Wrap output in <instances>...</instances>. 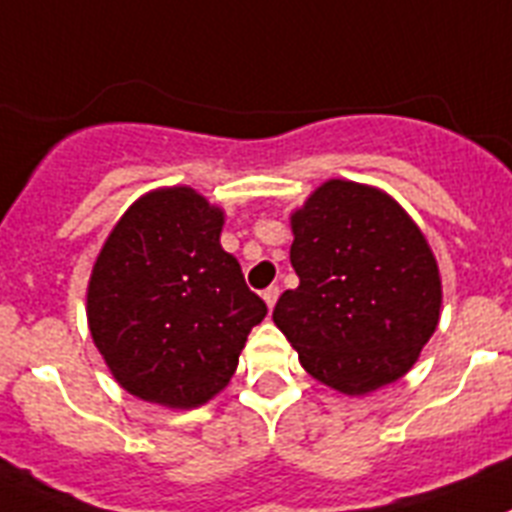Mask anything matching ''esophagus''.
I'll return each instance as SVG.
<instances>
[{
    "instance_id": "obj_1",
    "label": "esophagus",
    "mask_w": 512,
    "mask_h": 512,
    "mask_svg": "<svg viewBox=\"0 0 512 512\" xmlns=\"http://www.w3.org/2000/svg\"><path fill=\"white\" fill-rule=\"evenodd\" d=\"M261 295H264L266 306H269V308H274V303H277V298H280V287H277V285H269V287H266V290H264V293H261Z\"/></svg>"
}]
</instances>
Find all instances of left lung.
I'll return each instance as SVG.
<instances>
[{
	"mask_svg": "<svg viewBox=\"0 0 512 512\" xmlns=\"http://www.w3.org/2000/svg\"><path fill=\"white\" fill-rule=\"evenodd\" d=\"M301 277L274 324L303 369L348 395L400 379L439 322V269L413 219L382 190L329 180L293 214Z\"/></svg>",
	"mask_w": 512,
	"mask_h": 512,
	"instance_id": "1",
	"label": "left lung"
}]
</instances>
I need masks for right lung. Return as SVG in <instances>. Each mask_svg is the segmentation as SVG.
<instances>
[{"mask_svg":"<svg viewBox=\"0 0 512 512\" xmlns=\"http://www.w3.org/2000/svg\"><path fill=\"white\" fill-rule=\"evenodd\" d=\"M222 211L190 188L135 201L88 282V327L114 379L135 398L196 408L238 369L266 303L219 246Z\"/></svg>","mask_w":512,"mask_h":512,"instance_id":"add662e5","label":"right lung"}]
</instances>
